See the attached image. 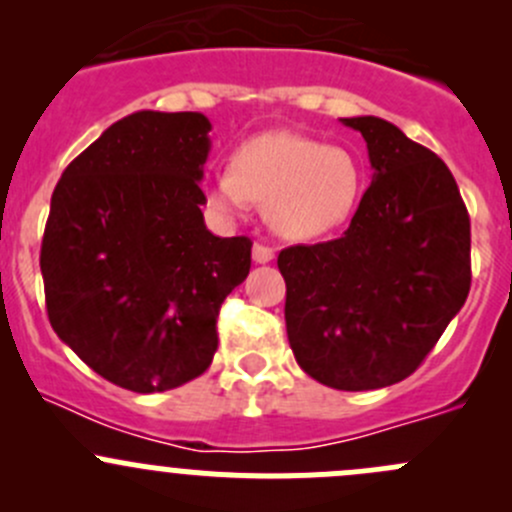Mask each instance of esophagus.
<instances>
[{
  "instance_id": "1",
  "label": "esophagus",
  "mask_w": 512,
  "mask_h": 512,
  "mask_svg": "<svg viewBox=\"0 0 512 512\" xmlns=\"http://www.w3.org/2000/svg\"><path fill=\"white\" fill-rule=\"evenodd\" d=\"M272 257H275V250H272L270 245H262V242H255V245H252V260H255L257 265H265Z\"/></svg>"
}]
</instances>
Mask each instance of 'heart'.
Here are the masks:
<instances>
[{"instance_id": "obj_1", "label": "heart", "mask_w": 512, "mask_h": 512, "mask_svg": "<svg viewBox=\"0 0 512 512\" xmlns=\"http://www.w3.org/2000/svg\"><path fill=\"white\" fill-rule=\"evenodd\" d=\"M364 173L352 151L297 133H262L242 143L232 170L208 178V200L235 215L252 203L287 240H314L347 223L359 203Z\"/></svg>"}]
</instances>
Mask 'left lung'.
Instances as JSON below:
<instances>
[{
  "label": "left lung",
  "mask_w": 512,
  "mask_h": 512,
  "mask_svg": "<svg viewBox=\"0 0 512 512\" xmlns=\"http://www.w3.org/2000/svg\"><path fill=\"white\" fill-rule=\"evenodd\" d=\"M374 168L347 232L280 252L297 364L319 384H399L436 347L471 289V220L436 153L376 116L342 118Z\"/></svg>",
  "instance_id": "1"
}]
</instances>
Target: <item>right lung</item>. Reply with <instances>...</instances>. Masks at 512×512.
Segmentation results:
<instances>
[{"instance_id":"obj_1","label":"right lung","mask_w":512,"mask_h":512,"mask_svg":"<svg viewBox=\"0 0 512 512\" xmlns=\"http://www.w3.org/2000/svg\"><path fill=\"white\" fill-rule=\"evenodd\" d=\"M203 113L136 111L61 173L41 240L54 332L84 364L136 394L203 374L220 304L250 272V237L205 227Z\"/></svg>"}]
</instances>
